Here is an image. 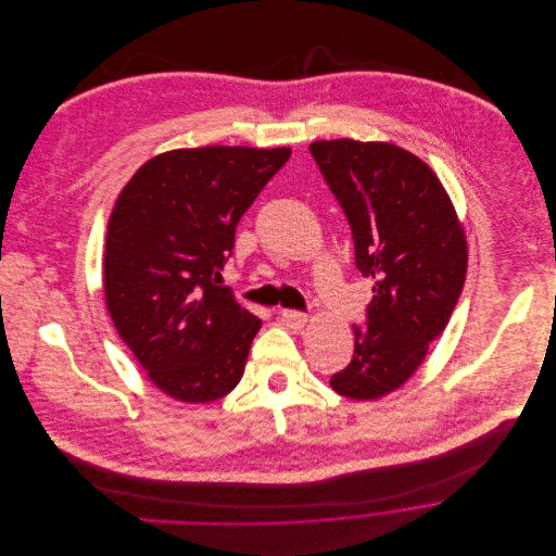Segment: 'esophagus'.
Returning <instances> with one entry per match:
<instances>
[{"label":"esophagus","mask_w":556,"mask_h":556,"mask_svg":"<svg viewBox=\"0 0 556 556\" xmlns=\"http://www.w3.org/2000/svg\"><path fill=\"white\" fill-rule=\"evenodd\" d=\"M280 320L285 325H289L291 329H302L308 323V317L304 313H300V311H282L280 313Z\"/></svg>","instance_id":"34e87169"}]
</instances>
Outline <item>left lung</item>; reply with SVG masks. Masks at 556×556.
I'll use <instances>...</instances> for the list:
<instances>
[{
    "mask_svg": "<svg viewBox=\"0 0 556 556\" xmlns=\"http://www.w3.org/2000/svg\"><path fill=\"white\" fill-rule=\"evenodd\" d=\"M311 154L349 220L357 269L375 280L353 359L329 383L340 396L377 400L408 381L450 323L467 238L443 184L410 152L338 139Z\"/></svg>",
    "mask_w": 556,
    "mask_h": 556,
    "instance_id": "1",
    "label": "left lung"
}]
</instances>
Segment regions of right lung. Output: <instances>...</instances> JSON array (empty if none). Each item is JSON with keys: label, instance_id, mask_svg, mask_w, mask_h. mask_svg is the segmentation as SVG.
Segmentation results:
<instances>
[{"label": "right lung", "instance_id": "1", "mask_svg": "<svg viewBox=\"0 0 556 556\" xmlns=\"http://www.w3.org/2000/svg\"><path fill=\"white\" fill-rule=\"evenodd\" d=\"M289 156V148L173 150L148 160L115 201L106 308L150 381L175 400H218L243 375L261 318L239 306L220 271L239 218Z\"/></svg>", "mask_w": 556, "mask_h": 556}]
</instances>
